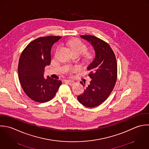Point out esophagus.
<instances>
[{"instance_id":"1","label":"esophagus","mask_w":149,"mask_h":149,"mask_svg":"<svg viewBox=\"0 0 149 149\" xmlns=\"http://www.w3.org/2000/svg\"><path fill=\"white\" fill-rule=\"evenodd\" d=\"M65 82L70 85H72L75 84V82L73 81H71V80H65Z\"/></svg>"}]
</instances>
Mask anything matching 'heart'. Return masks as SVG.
<instances>
[{
    "label": "heart",
    "instance_id": "heart-1",
    "mask_svg": "<svg viewBox=\"0 0 149 149\" xmlns=\"http://www.w3.org/2000/svg\"><path fill=\"white\" fill-rule=\"evenodd\" d=\"M68 46L71 49L72 52H78L80 53L84 52L86 47L80 40L79 39H72L67 43Z\"/></svg>",
    "mask_w": 149,
    "mask_h": 149
}]
</instances>
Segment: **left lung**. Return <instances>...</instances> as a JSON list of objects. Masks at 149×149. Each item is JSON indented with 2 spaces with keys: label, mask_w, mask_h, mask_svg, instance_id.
<instances>
[{
  "label": "left lung",
  "mask_w": 149,
  "mask_h": 149,
  "mask_svg": "<svg viewBox=\"0 0 149 149\" xmlns=\"http://www.w3.org/2000/svg\"><path fill=\"white\" fill-rule=\"evenodd\" d=\"M80 36L91 43L95 56L87 67L91 71L89 76L92 80L77 99L84 106L92 108L103 103L113 91L117 81V64L116 56L108 43L95 36ZM80 82L85 86V83Z\"/></svg>",
  "instance_id": "8db88e82"
}]
</instances>
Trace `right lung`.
I'll list each match as a JSON object with an SVG mask.
<instances>
[{"mask_svg": "<svg viewBox=\"0 0 149 149\" xmlns=\"http://www.w3.org/2000/svg\"><path fill=\"white\" fill-rule=\"evenodd\" d=\"M61 36L40 37L30 42L22 52L18 73L22 88L32 100L43 103L51 100L61 84L60 80L44 78V69L50 65L51 49Z\"/></svg>", "mask_w": 149, "mask_h": 149, "instance_id": "add662e5", "label": "right lung"}]
</instances>
